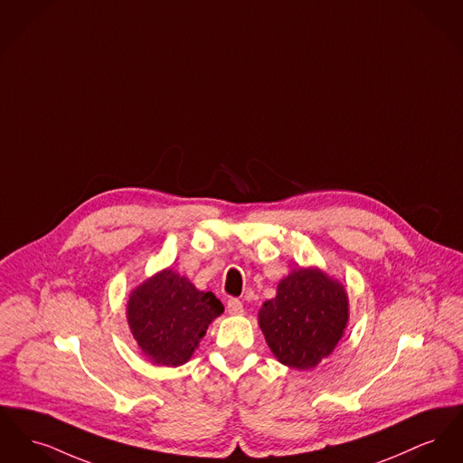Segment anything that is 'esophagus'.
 <instances>
[{
    "mask_svg": "<svg viewBox=\"0 0 463 463\" xmlns=\"http://www.w3.org/2000/svg\"><path fill=\"white\" fill-rule=\"evenodd\" d=\"M227 311H229L231 315H243V313H245L243 302L240 299L227 300Z\"/></svg>",
    "mask_w": 463,
    "mask_h": 463,
    "instance_id": "34e87169",
    "label": "esophagus"
}]
</instances>
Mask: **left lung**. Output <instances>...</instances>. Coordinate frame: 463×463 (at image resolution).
I'll list each match as a JSON object with an SVG mask.
<instances>
[{"instance_id": "1", "label": "left lung", "mask_w": 463, "mask_h": 463, "mask_svg": "<svg viewBox=\"0 0 463 463\" xmlns=\"http://www.w3.org/2000/svg\"><path fill=\"white\" fill-rule=\"evenodd\" d=\"M350 320L345 285L317 266L298 268L259 311V326L279 364L307 371L335 350Z\"/></svg>"}]
</instances>
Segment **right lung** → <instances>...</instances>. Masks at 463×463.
Here are the masks:
<instances>
[{"instance_id": "right-lung-1", "label": "right lung", "mask_w": 463, "mask_h": 463, "mask_svg": "<svg viewBox=\"0 0 463 463\" xmlns=\"http://www.w3.org/2000/svg\"><path fill=\"white\" fill-rule=\"evenodd\" d=\"M223 313L212 292L169 268L131 290L128 324L141 354L156 365L178 367L191 360L210 324Z\"/></svg>"}]
</instances>
